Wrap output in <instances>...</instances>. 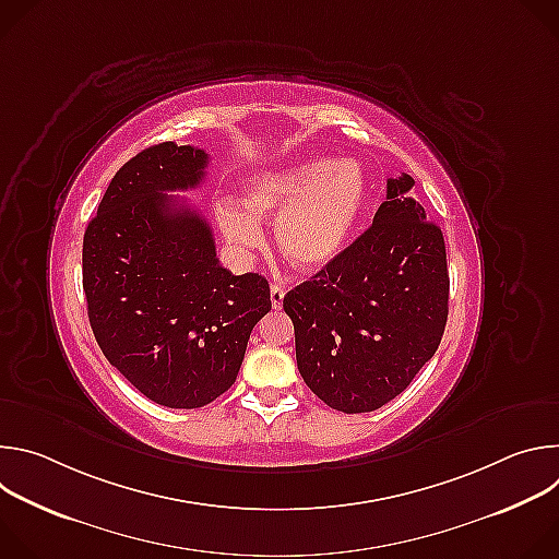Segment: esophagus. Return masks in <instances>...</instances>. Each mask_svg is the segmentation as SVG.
<instances>
[{
	"label": "esophagus",
	"instance_id": "34e87169",
	"mask_svg": "<svg viewBox=\"0 0 559 559\" xmlns=\"http://www.w3.org/2000/svg\"><path fill=\"white\" fill-rule=\"evenodd\" d=\"M270 296H272V307H274V309H281V307H283V298H285V289L274 283V285L270 287Z\"/></svg>",
	"mask_w": 559,
	"mask_h": 559
}]
</instances>
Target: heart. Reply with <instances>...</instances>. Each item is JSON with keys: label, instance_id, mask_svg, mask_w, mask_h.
Listing matches in <instances>:
<instances>
[{"label": "heart", "instance_id": "obj_1", "mask_svg": "<svg viewBox=\"0 0 559 559\" xmlns=\"http://www.w3.org/2000/svg\"><path fill=\"white\" fill-rule=\"evenodd\" d=\"M367 197L369 179L356 158L305 156L250 175L246 205L223 199L214 218L225 241L246 257L263 243L261 218L276 216L281 252L298 270L318 272L334 265L354 241Z\"/></svg>", "mask_w": 559, "mask_h": 559}]
</instances>
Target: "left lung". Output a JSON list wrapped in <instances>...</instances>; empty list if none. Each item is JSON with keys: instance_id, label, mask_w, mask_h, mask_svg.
Wrapping results in <instances>:
<instances>
[{"instance_id": "1", "label": "left lung", "mask_w": 559, "mask_h": 559, "mask_svg": "<svg viewBox=\"0 0 559 559\" xmlns=\"http://www.w3.org/2000/svg\"><path fill=\"white\" fill-rule=\"evenodd\" d=\"M412 188L409 175L389 179L371 227L283 298L305 384L343 414L376 412L403 393L444 334V238Z\"/></svg>"}]
</instances>
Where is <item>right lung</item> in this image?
I'll return each instance as SVG.
<instances>
[{
	"label": "right lung",
	"instance_id": "obj_1",
	"mask_svg": "<svg viewBox=\"0 0 559 559\" xmlns=\"http://www.w3.org/2000/svg\"><path fill=\"white\" fill-rule=\"evenodd\" d=\"M210 156L175 141L141 150L110 181L84 234L93 334L112 367L152 403L205 407L241 369L272 309L265 276H234L207 221L168 197L203 183Z\"/></svg>",
	"mask_w": 559,
	"mask_h": 559
}]
</instances>
